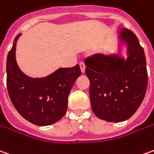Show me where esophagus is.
Returning a JSON list of instances; mask_svg holds the SVG:
<instances>
[{
  "label": "esophagus",
  "instance_id": "34e87169",
  "mask_svg": "<svg viewBox=\"0 0 154 154\" xmlns=\"http://www.w3.org/2000/svg\"><path fill=\"white\" fill-rule=\"evenodd\" d=\"M80 67H81V72L84 73L85 72V69H86V65L83 62H80Z\"/></svg>",
  "mask_w": 154,
  "mask_h": 154
}]
</instances>
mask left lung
I'll list each match as a JSON object with an SVG mask.
<instances>
[{
  "label": "left lung",
  "mask_w": 154,
  "mask_h": 154,
  "mask_svg": "<svg viewBox=\"0 0 154 154\" xmlns=\"http://www.w3.org/2000/svg\"><path fill=\"white\" fill-rule=\"evenodd\" d=\"M124 47L127 58L121 54ZM117 48L112 54H97L85 60L92 110L108 122H121L133 116L147 88L145 52L137 36L121 28Z\"/></svg>",
  "instance_id": "1"
}]
</instances>
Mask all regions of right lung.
Returning <instances> with one entry per match:
<instances>
[{
	"mask_svg": "<svg viewBox=\"0 0 154 154\" xmlns=\"http://www.w3.org/2000/svg\"><path fill=\"white\" fill-rule=\"evenodd\" d=\"M13 43L7 58V88L15 109L29 122L37 126L52 125L61 119L67 109V98L77 78L79 65L58 68L42 78H32L20 69L15 59L16 43Z\"/></svg>",
	"mask_w": 154,
	"mask_h": 154,
	"instance_id": "right-lung-1",
	"label": "right lung"
}]
</instances>
